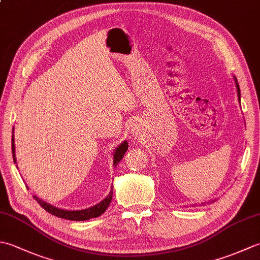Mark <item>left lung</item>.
Segmentation results:
<instances>
[{"instance_id": "8db88e82", "label": "left lung", "mask_w": 260, "mask_h": 260, "mask_svg": "<svg viewBox=\"0 0 260 260\" xmlns=\"http://www.w3.org/2000/svg\"><path fill=\"white\" fill-rule=\"evenodd\" d=\"M235 80H236V85H237V91H238V98H239V102H240V88H239V85H238V82H237L236 78H235Z\"/></svg>"}]
</instances>
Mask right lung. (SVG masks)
Instances as JSON below:
<instances>
[{"label":"right lung","instance_id":"right-lung-1","mask_svg":"<svg viewBox=\"0 0 260 260\" xmlns=\"http://www.w3.org/2000/svg\"><path fill=\"white\" fill-rule=\"evenodd\" d=\"M128 150V143L126 141L121 143V144L116 148L115 154H114V165L118 164L121 158L124 157L125 152ZM12 154H13V159L15 162V147H14V139L12 136ZM112 194L113 191L109 192V194L107 196L106 199H104L102 202H99L96 206H93L89 209H85V210H78V211H68V210H63V209H58L56 207L51 206L45 201H42L39 199L38 197L33 196V198L36 199V201L40 204V206L48 211L49 213H51L56 217L62 218V219H67V220H73V221H85V220L91 219V218H97L99 215H102L106 209L109 207L110 201H112Z\"/></svg>","mask_w":260,"mask_h":260}]
</instances>
